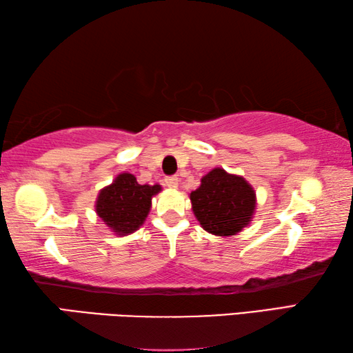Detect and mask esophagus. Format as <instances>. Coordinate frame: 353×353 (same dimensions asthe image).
<instances>
[{
	"label": "esophagus",
	"mask_w": 353,
	"mask_h": 353,
	"mask_svg": "<svg viewBox=\"0 0 353 353\" xmlns=\"http://www.w3.org/2000/svg\"><path fill=\"white\" fill-rule=\"evenodd\" d=\"M165 183L168 188L176 190L179 187V179L176 176H168V177H165Z\"/></svg>",
	"instance_id": "34e87169"
}]
</instances>
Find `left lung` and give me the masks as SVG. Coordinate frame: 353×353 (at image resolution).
I'll use <instances>...</instances> for the list:
<instances>
[{"mask_svg": "<svg viewBox=\"0 0 353 353\" xmlns=\"http://www.w3.org/2000/svg\"><path fill=\"white\" fill-rule=\"evenodd\" d=\"M191 208L208 234L232 236L254 218L255 191L241 176L214 168L201 179L199 188L190 193Z\"/></svg>", "mask_w": 353, "mask_h": 353, "instance_id": "8db88e82", "label": "left lung"}]
</instances>
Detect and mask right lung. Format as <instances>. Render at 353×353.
Here are the masks:
<instances>
[{
	"label": "right lung",
	"mask_w": 353,
	"mask_h": 353,
	"mask_svg": "<svg viewBox=\"0 0 353 353\" xmlns=\"http://www.w3.org/2000/svg\"><path fill=\"white\" fill-rule=\"evenodd\" d=\"M160 190V185H140L134 174L121 172L99 191L94 208L112 232L119 236L129 235L145 223L152 196Z\"/></svg>",
	"instance_id": "right-lung-1"
}]
</instances>
